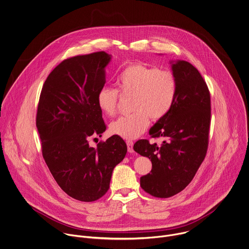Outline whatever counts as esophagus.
<instances>
[{
  "label": "esophagus",
  "instance_id": "obj_1",
  "mask_svg": "<svg viewBox=\"0 0 249 249\" xmlns=\"http://www.w3.org/2000/svg\"><path fill=\"white\" fill-rule=\"evenodd\" d=\"M127 147H128V152L129 153H134V142L132 140H127Z\"/></svg>",
  "mask_w": 249,
  "mask_h": 249
}]
</instances>
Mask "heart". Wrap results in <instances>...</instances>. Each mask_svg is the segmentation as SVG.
Masks as SVG:
<instances>
[{"mask_svg": "<svg viewBox=\"0 0 249 249\" xmlns=\"http://www.w3.org/2000/svg\"><path fill=\"white\" fill-rule=\"evenodd\" d=\"M118 90L111 87L102 88L97 94V104L108 116L117 110L119 92L132 98V114L121 116L110 125L111 135L135 139L142 135L150 118L158 121L172 109L178 90L175 74L165 70L143 63L128 65L117 76Z\"/></svg>", "mask_w": 249, "mask_h": 249, "instance_id": "obj_1", "label": "heart"}]
</instances>
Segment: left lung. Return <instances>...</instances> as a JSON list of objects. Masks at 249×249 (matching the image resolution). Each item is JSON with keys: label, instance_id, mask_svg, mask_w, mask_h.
I'll use <instances>...</instances> for the list:
<instances>
[{"label": "left lung", "instance_id": "left-lung-1", "mask_svg": "<svg viewBox=\"0 0 249 249\" xmlns=\"http://www.w3.org/2000/svg\"><path fill=\"white\" fill-rule=\"evenodd\" d=\"M178 82L175 103L151 129L152 138L161 145L140 139L134 145L139 155L152 161V170L140 178V186L156 197L181 192L193 179L205 159L211 122V100L206 82L186 61L172 63Z\"/></svg>", "mask_w": 249, "mask_h": 249}]
</instances>
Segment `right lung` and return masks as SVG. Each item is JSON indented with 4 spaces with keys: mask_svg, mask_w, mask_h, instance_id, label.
Segmentation results:
<instances>
[{
    "mask_svg": "<svg viewBox=\"0 0 249 249\" xmlns=\"http://www.w3.org/2000/svg\"><path fill=\"white\" fill-rule=\"evenodd\" d=\"M111 55L97 52L62 61L43 85L36 114L42 155L57 184L80 201H94L110 187L113 168L127 153L112 136L96 148L89 138L106 130L97 94L106 83ZM95 139V138H94Z\"/></svg>",
    "mask_w": 249,
    "mask_h": 249,
    "instance_id": "right-lung-1",
    "label": "right lung"
}]
</instances>
